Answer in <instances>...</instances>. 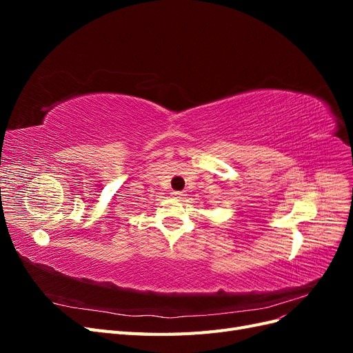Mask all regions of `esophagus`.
Listing matches in <instances>:
<instances>
[{"label": "esophagus", "instance_id": "1", "mask_svg": "<svg viewBox=\"0 0 353 353\" xmlns=\"http://www.w3.org/2000/svg\"><path fill=\"white\" fill-rule=\"evenodd\" d=\"M170 194H172L175 199H181V197L184 196L183 191H172V193H170Z\"/></svg>", "mask_w": 353, "mask_h": 353}]
</instances>
